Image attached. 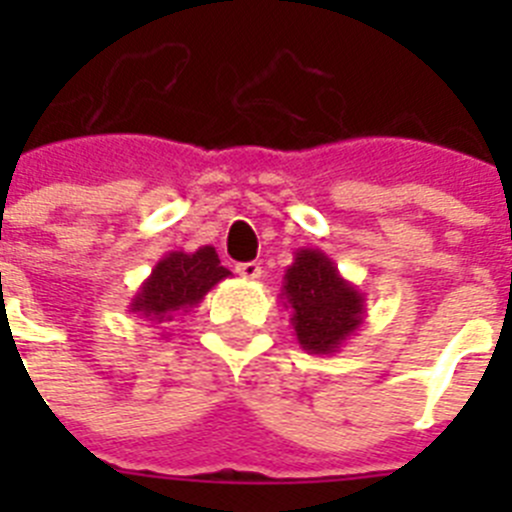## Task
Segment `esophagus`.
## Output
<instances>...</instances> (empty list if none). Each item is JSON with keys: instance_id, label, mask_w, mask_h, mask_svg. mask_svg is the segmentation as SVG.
<instances>
[{"instance_id": "obj_1", "label": "esophagus", "mask_w": 512, "mask_h": 512, "mask_svg": "<svg viewBox=\"0 0 512 512\" xmlns=\"http://www.w3.org/2000/svg\"><path fill=\"white\" fill-rule=\"evenodd\" d=\"M235 271L241 274L243 279H259L261 277V266L256 261H246V264H238Z\"/></svg>"}]
</instances>
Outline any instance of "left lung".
<instances>
[{"label":"left lung","mask_w":512,"mask_h":512,"mask_svg":"<svg viewBox=\"0 0 512 512\" xmlns=\"http://www.w3.org/2000/svg\"><path fill=\"white\" fill-rule=\"evenodd\" d=\"M279 300L292 310L289 323L307 354H336L364 325V292L343 279L320 248H297L295 261L284 271Z\"/></svg>","instance_id":"1"}]
</instances>
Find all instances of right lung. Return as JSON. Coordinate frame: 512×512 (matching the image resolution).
Listing matches in <instances>:
<instances>
[{
    "label": "right lung",
    "instance_id": "1",
    "mask_svg": "<svg viewBox=\"0 0 512 512\" xmlns=\"http://www.w3.org/2000/svg\"><path fill=\"white\" fill-rule=\"evenodd\" d=\"M225 277H230V271L220 266L212 246H200L194 253L169 251L153 266L151 277L140 284L128 310L153 323H169L174 315H184L200 305Z\"/></svg>",
    "mask_w": 512,
    "mask_h": 512
}]
</instances>
